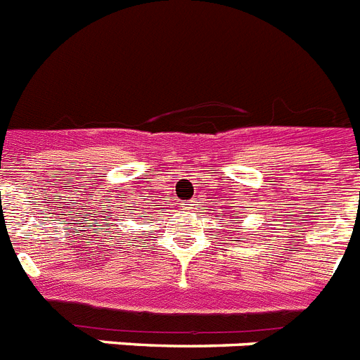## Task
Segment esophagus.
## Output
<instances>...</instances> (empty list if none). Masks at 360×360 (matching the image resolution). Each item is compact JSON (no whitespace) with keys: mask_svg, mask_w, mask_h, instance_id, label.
<instances>
[{"mask_svg":"<svg viewBox=\"0 0 360 360\" xmlns=\"http://www.w3.org/2000/svg\"><path fill=\"white\" fill-rule=\"evenodd\" d=\"M193 205H196L195 202H187V204H184V207H186V210H193Z\"/></svg>","mask_w":360,"mask_h":360,"instance_id":"obj_1","label":"esophagus"}]
</instances>
